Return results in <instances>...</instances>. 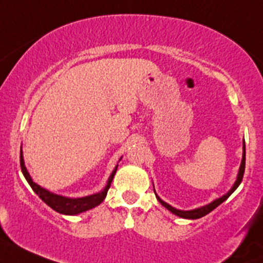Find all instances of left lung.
<instances>
[{
	"instance_id": "1",
	"label": "left lung",
	"mask_w": 263,
	"mask_h": 263,
	"mask_svg": "<svg viewBox=\"0 0 263 263\" xmlns=\"http://www.w3.org/2000/svg\"><path fill=\"white\" fill-rule=\"evenodd\" d=\"M242 151H243V152H242L241 164H239L237 178H236V181H235V183H233V186L229 190V192L224 193V195L221 196V197L216 198V200H213L212 202H210V203L204 204V206L197 207V209H193V210H189V211H184V210H178V209H175V207H172L171 204H168V203H167V202H164L163 200H161V198L158 197L157 195H156V197H157V200L161 202V204H162L163 207H166V209L168 210L170 212H172V213H174V215L178 216V217L187 218V220H197V218L203 217V216H206L207 213H210L211 211H213V210H215L216 207L220 206L222 202L226 201L227 198H229L230 196L236 191V189H237V187L239 186V183H241L242 177H243V172H245V161H246V149H245V141H243V147H242ZM154 191H155V186H154ZM155 193H156V191H155Z\"/></svg>"
}]
</instances>
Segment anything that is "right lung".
<instances>
[{
    "mask_svg": "<svg viewBox=\"0 0 263 263\" xmlns=\"http://www.w3.org/2000/svg\"><path fill=\"white\" fill-rule=\"evenodd\" d=\"M122 158V157H121ZM120 158V161H121ZM20 163H21V170L22 174H24L25 178L27 180V182L30 183V186L32 187V190L39 196L41 200L45 202L46 204L51 207L52 210H54L56 212L62 213V215H67V216H74L79 215V213L86 212L88 210H92L93 207L99 206V204L105 200L106 195H107V191L111 186L112 180H114L115 174L117 171L118 164H116L115 170L112 171V174L109 175L107 183L106 186L103 187V190H101L100 192L93 193V195H88L85 196V197H67V196H62V195H57V193H53L48 190L43 189V187L37 184L36 182H33L32 177H31L30 174H28L27 168L25 166V160H24V154H22L21 149V157H20Z\"/></svg>",
    "mask_w": 263,
    "mask_h": 263,
    "instance_id": "add662e5",
    "label": "right lung"
}]
</instances>
